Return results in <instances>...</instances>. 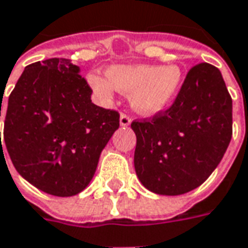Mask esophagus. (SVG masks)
<instances>
[{"mask_svg":"<svg viewBox=\"0 0 248 248\" xmlns=\"http://www.w3.org/2000/svg\"><path fill=\"white\" fill-rule=\"evenodd\" d=\"M131 117L125 113H121L120 115V125L121 127H128L129 124H131Z\"/></svg>","mask_w":248,"mask_h":248,"instance_id":"1","label":"esophagus"}]
</instances>
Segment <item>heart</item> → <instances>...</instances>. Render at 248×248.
<instances>
[{
	"mask_svg": "<svg viewBox=\"0 0 248 248\" xmlns=\"http://www.w3.org/2000/svg\"><path fill=\"white\" fill-rule=\"evenodd\" d=\"M89 85L103 101L112 99L113 92L131 94L133 109L152 116L164 110L176 97L183 73L176 65L156 68L152 65H113L107 77L91 75Z\"/></svg>",
	"mask_w": 248,
	"mask_h": 248,
	"instance_id": "obj_1",
	"label": "heart"
}]
</instances>
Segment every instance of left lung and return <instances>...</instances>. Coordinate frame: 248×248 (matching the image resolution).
Segmentation results:
<instances>
[{"label":"left lung","mask_w":248,"mask_h":248,"mask_svg":"<svg viewBox=\"0 0 248 248\" xmlns=\"http://www.w3.org/2000/svg\"><path fill=\"white\" fill-rule=\"evenodd\" d=\"M135 171L151 192L187 194L222 160L232 136V100L222 73L202 62L191 68L176 99L152 119L132 121Z\"/></svg>","instance_id":"obj_1"}]
</instances>
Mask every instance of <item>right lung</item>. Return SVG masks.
<instances>
[{
  "label": "right lung",
  "mask_w": 248,
  "mask_h": 248,
  "mask_svg": "<svg viewBox=\"0 0 248 248\" xmlns=\"http://www.w3.org/2000/svg\"><path fill=\"white\" fill-rule=\"evenodd\" d=\"M91 94L71 60L38 61L22 72L9 96L3 140L17 172L36 188L65 198L91 183L120 117Z\"/></svg>",
  "instance_id": "obj_1"
}]
</instances>
